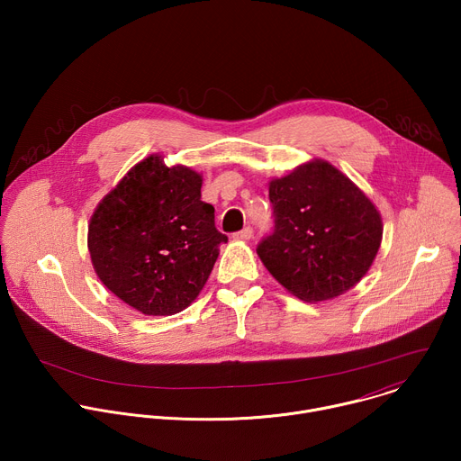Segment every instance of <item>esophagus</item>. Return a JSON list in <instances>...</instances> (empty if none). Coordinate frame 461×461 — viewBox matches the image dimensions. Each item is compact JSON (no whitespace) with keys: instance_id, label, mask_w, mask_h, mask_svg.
<instances>
[{"instance_id":"obj_1","label":"esophagus","mask_w":461,"mask_h":461,"mask_svg":"<svg viewBox=\"0 0 461 461\" xmlns=\"http://www.w3.org/2000/svg\"><path fill=\"white\" fill-rule=\"evenodd\" d=\"M251 237H253V230H251L249 226L242 228L240 231H237V233L233 235V239H237V240H249Z\"/></svg>"}]
</instances>
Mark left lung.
Wrapping results in <instances>:
<instances>
[{
    "label": "left lung",
    "mask_w": 461,
    "mask_h": 461,
    "mask_svg": "<svg viewBox=\"0 0 461 461\" xmlns=\"http://www.w3.org/2000/svg\"><path fill=\"white\" fill-rule=\"evenodd\" d=\"M268 189L276 228L257 255L276 281L306 303L354 288L383 239L381 215L368 196L321 158L272 178Z\"/></svg>",
    "instance_id": "1"
}]
</instances>
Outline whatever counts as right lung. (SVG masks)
I'll list each match as a JSON object with an SVG mask.
<instances>
[{"label":"right lung","mask_w":461,"mask_h":461,"mask_svg":"<svg viewBox=\"0 0 461 461\" xmlns=\"http://www.w3.org/2000/svg\"><path fill=\"white\" fill-rule=\"evenodd\" d=\"M203 175L149 155L96 206L87 231L93 268L107 290L144 315L185 310L204 288L219 246Z\"/></svg>","instance_id":"add662e5"}]
</instances>
